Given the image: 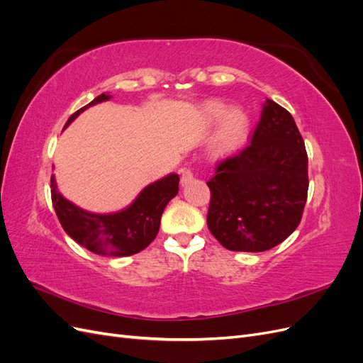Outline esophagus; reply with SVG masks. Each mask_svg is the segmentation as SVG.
<instances>
[{"label": "esophagus", "mask_w": 363, "mask_h": 363, "mask_svg": "<svg viewBox=\"0 0 363 363\" xmlns=\"http://www.w3.org/2000/svg\"><path fill=\"white\" fill-rule=\"evenodd\" d=\"M192 180H194V172L191 169H184L182 174V184L186 186V184H189Z\"/></svg>", "instance_id": "esophagus-1"}]
</instances>
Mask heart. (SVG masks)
Masks as SVG:
<instances>
[{
  "instance_id": "heart-1",
  "label": "heart",
  "mask_w": 363,
  "mask_h": 363,
  "mask_svg": "<svg viewBox=\"0 0 363 363\" xmlns=\"http://www.w3.org/2000/svg\"><path fill=\"white\" fill-rule=\"evenodd\" d=\"M201 116L211 125L219 123L213 136V151L216 156L232 155L244 144L250 128V119L244 111L239 108L228 111L225 104L211 101L203 106Z\"/></svg>"
}]
</instances>
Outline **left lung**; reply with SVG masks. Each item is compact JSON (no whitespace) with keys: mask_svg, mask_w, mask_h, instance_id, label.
<instances>
[{"mask_svg":"<svg viewBox=\"0 0 363 363\" xmlns=\"http://www.w3.org/2000/svg\"><path fill=\"white\" fill-rule=\"evenodd\" d=\"M207 227L224 248L259 252L298 227L309 189L307 152L292 115L267 100L251 142L207 182Z\"/></svg>","mask_w":363,"mask_h":363,"instance_id":"8db88e82","label":"left lung"}]
</instances>
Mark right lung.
<instances>
[{"label":"right lung","mask_w":363,"mask_h":363,"mask_svg":"<svg viewBox=\"0 0 363 363\" xmlns=\"http://www.w3.org/2000/svg\"><path fill=\"white\" fill-rule=\"evenodd\" d=\"M107 100H111V95L96 96L71 115L65 128L87 107ZM179 182L177 174H169L142 189L138 199L124 211L98 215L86 212L63 199L54 175H51V200L63 230L77 244L100 256L124 257L136 255L156 239L164 207L179 194Z\"/></svg>","instance_id":"right-lung-1"}]
</instances>
